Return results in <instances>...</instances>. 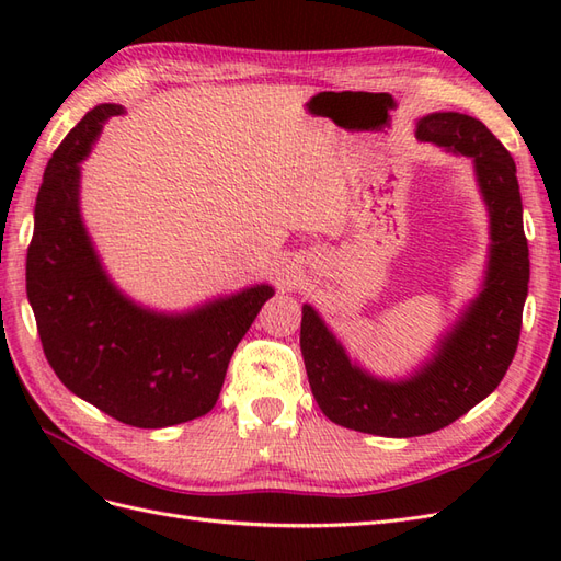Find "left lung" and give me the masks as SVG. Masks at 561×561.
I'll return each instance as SVG.
<instances>
[{"label":"left lung","instance_id":"left-lung-1","mask_svg":"<svg viewBox=\"0 0 561 561\" xmlns=\"http://www.w3.org/2000/svg\"><path fill=\"white\" fill-rule=\"evenodd\" d=\"M416 138L474 161L491 225L489 266L480 297L439 342L433 360L412 379L398 383L375 379L353 365L309 304L301 309L299 346L322 414L336 426L383 437L435 433L482 402L515 358L529 293V245L511 151L480 118L458 112L419 118Z\"/></svg>","mask_w":561,"mask_h":561}]
</instances>
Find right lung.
<instances>
[{"instance_id": "add662e5", "label": "right lung", "mask_w": 561, "mask_h": 561, "mask_svg": "<svg viewBox=\"0 0 561 561\" xmlns=\"http://www.w3.org/2000/svg\"><path fill=\"white\" fill-rule=\"evenodd\" d=\"M122 105H98L50 157L27 248V299L48 365L100 412L135 428L208 414L231 355L274 287L254 285L182 316L147 311L116 290L79 215V163Z\"/></svg>"}]
</instances>
